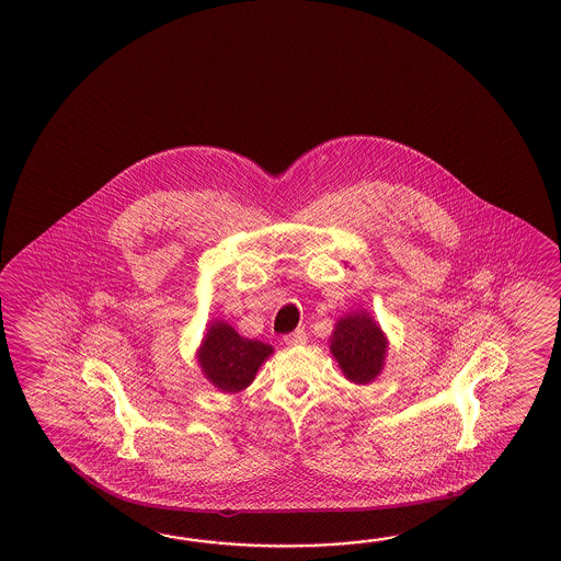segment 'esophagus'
I'll list each match as a JSON object with an SVG mask.
<instances>
[{
  "label": "esophagus",
  "instance_id": "obj_1",
  "mask_svg": "<svg viewBox=\"0 0 561 561\" xmlns=\"http://www.w3.org/2000/svg\"><path fill=\"white\" fill-rule=\"evenodd\" d=\"M285 343L288 346L305 345V343H307V333H305V329H297L295 333L285 334Z\"/></svg>",
  "mask_w": 561,
  "mask_h": 561
}]
</instances>
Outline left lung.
Masks as SVG:
<instances>
[{
    "label": "left lung",
    "instance_id": "1",
    "mask_svg": "<svg viewBox=\"0 0 561 561\" xmlns=\"http://www.w3.org/2000/svg\"><path fill=\"white\" fill-rule=\"evenodd\" d=\"M385 351L387 341L381 329L367 312L348 314L336 322L331 353L348 381L357 385L373 381L381 373Z\"/></svg>",
    "mask_w": 561,
    "mask_h": 561
}]
</instances>
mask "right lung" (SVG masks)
<instances>
[{
  "mask_svg": "<svg viewBox=\"0 0 561 561\" xmlns=\"http://www.w3.org/2000/svg\"><path fill=\"white\" fill-rule=\"evenodd\" d=\"M273 346L242 339L227 322H215L204 339L198 360L206 379L225 393L247 389Z\"/></svg>",
  "mask_w": 561,
  "mask_h": 561,
  "instance_id": "right-lung-1",
  "label": "right lung"
}]
</instances>
